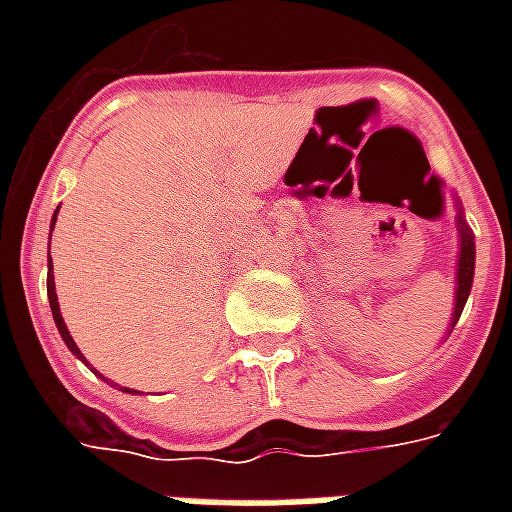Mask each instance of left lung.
Here are the masks:
<instances>
[{
    "instance_id": "8db88e82",
    "label": "left lung",
    "mask_w": 512,
    "mask_h": 512,
    "mask_svg": "<svg viewBox=\"0 0 512 512\" xmlns=\"http://www.w3.org/2000/svg\"><path fill=\"white\" fill-rule=\"evenodd\" d=\"M458 233H461V252H458V274H455V307H452V323L455 326L461 318L466 299H469V290H472L474 279V235L472 230L463 222V213L458 208Z\"/></svg>"
}]
</instances>
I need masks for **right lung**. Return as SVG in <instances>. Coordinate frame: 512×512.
I'll list each match as a JSON object with an SVG mask.
<instances>
[{"mask_svg":"<svg viewBox=\"0 0 512 512\" xmlns=\"http://www.w3.org/2000/svg\"><path fill=\"white\" fill-rule=\"evenodd\" d=\"M60 211V208H57ZM57 211H54V216H51V230H54V222H57ZM51 238V235H49ZM46 290H49V304H51V315H54V323H57V332H60V337L65 340V345H68V351H71L73 356H79L82 362H87L82 356V351H79V345L73 343L71 332H68V326H65V321H62V312H60V301H57V290H54V274H51V255H49V279H46ZM123 392H131V389H126L123 386ZM136 395V392H134Z\"/></svg>","mask_w":512,"mask_h":512,"instance_id":"right-lung-1","label":"right lung"}]
</instances>
